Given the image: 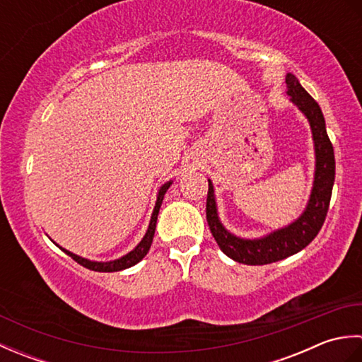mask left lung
Returning <instances> with one entry per match:
<instances>
[{
    "label": "left lung",
    "instance_id": "8db88e82",
    "mask_svg": "<svg viewBox=\"0 0 362 362\" xmlns=\"http://www.w3.org/2000/svg\"><path fill=\"white\" fill-rule=\"evenodd\" d=\"M286 93L291 96L298 110L302 112L310 121L314 151H316V171H314V183L310 196L308 205L297 221L288 227L269 233L258 240H244L227 232L226 227L221 224L214 201L213 183L209 180V194H206V222H209L210 232L216 240L221 250L227 257L243 264L259 266L275 263L288 258L294 253L305 249L314 238L317 236L319 230L324 226L327 218L329 199H332L333 183H334V151L329 141L324 113L319 104L314 101L311 95L300 86L294 74H286Z\"/></svg>",
    "mask_w": 362,
    "mask_h": 362
}]
</instances>
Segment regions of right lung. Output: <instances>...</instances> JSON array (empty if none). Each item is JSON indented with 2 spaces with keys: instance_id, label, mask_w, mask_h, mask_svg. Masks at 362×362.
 <instances>
[{
  "instance_id": "1",
  "label": "right lung",
  "mask_w": 362,
  "mask_h": 362,
  "mask_svg": "<svg viewBox=\"0 0 362 362\" xmlns=\"http://www.w3.org/2000/svg\"><path fill=\"white\" fill-rule=\"evenodd\" d=\"M171 183L173 182H166L165 185L160 188L158 196H157V202H156V206H153V213H152V218H151L149 227H148V232H146V235L143 236V240L140 241V244H138L132 252H129L127 255L121 257L118 259H113V261H107V263H99V261H90V259L74 255V253L68 252L66 249H62V247H60V249H62L68 257H71L76 261V263H79L81 266L90 269V271H96V272H117V271H122V269H127L130 266H135L136 263H140V261L146 257V253H148L149 249H151L153 233H156V224H157V216H158L160 206H161V202H163L165 193L168 191V188L171 187Z\"/></svg>"
}]
</instances>
